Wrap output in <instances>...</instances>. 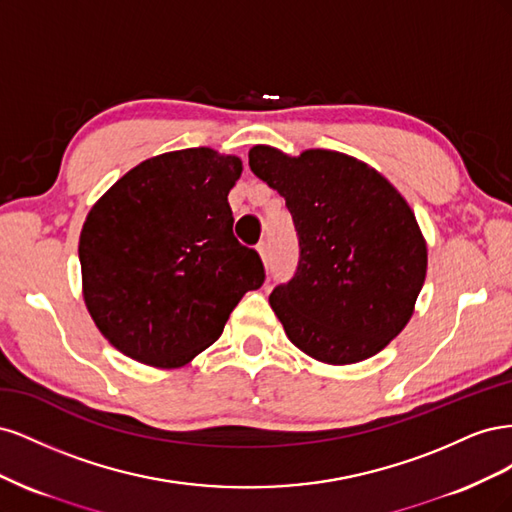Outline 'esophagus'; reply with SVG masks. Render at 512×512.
I'll list each match as a JSON object with an SVG mask.
<instances>
[{
  "label": "esophagus",
  "mask_w": 512,
  "mask_h": 512,
  "mask_svg": "<svg viewBox=\"0 0 512 512\" xmlns=\"http://www.w3.org/2000/svg\"><path fill=\"white\" fill-rule=\"evenodd\" d=\"M258 254H260L262 262H269V256H271V245H269V241L258 243Z\"/></svg>",
  "instance_id": "esophagus-1"
}]
</instances>
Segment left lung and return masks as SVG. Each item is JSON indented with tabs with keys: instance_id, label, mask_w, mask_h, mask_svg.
<instances>
[{
	"instance_id": "8db88e82",
	"label": "left lung",
	"mask_w": 512,
	"mask_h": 512,
	"mask_svg": "<svg viewBox=\"0 0 512 512\" xmlns=\"http://www.w3.org/2000/svg\"><path fill=\"white\" fill-rule=\"evenodd\" d=\"M252 173L286 198L299 237L292 280L269 297L290 342L329 365L369 359L408 324L427 273L410 205L376 168L329 149H250Z\"/></svg>"
}]
</instances>
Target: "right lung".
Returning <instances> with one entry per match:
<instances>
[{
	"instance_id": "right-lung-1",
	"label": "right lung",
	"mask_w": 512,
	"mask_h": 512,
	"mask_svg": "<svg viewBox=\"0 0 512 512\" xmlns=\"http://www.w3.org/2000/svg\"><path fill=\"white\" fill-rule=\"evenodd\" d=\"M241 170L237 156L209 147L170 151L128 170L91 207L79 241L85 305L130 359L190 363L265 282L258 252L232 235L228 192Z\"/></svg>"
}]
</instances>
